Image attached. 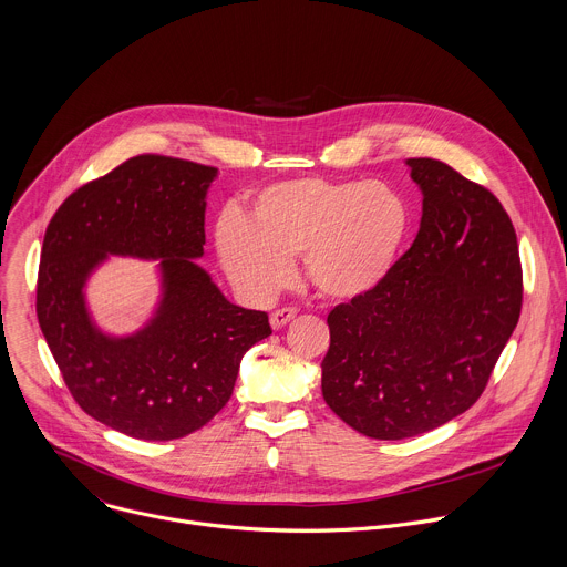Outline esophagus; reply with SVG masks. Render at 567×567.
<instances>
[{
	"label": "esophagus",
	"instance_id": "34e87169",
	"mask_svg": "<svg viewBox=\"0 0 567 567\" xmlns=\"http://www.w3.org/2000/svg\"><path fill=\"white\" fill-rule=\"evenodd\" d=\"M296 316V309L293 307H282V309H276L274 313H271V318H269V322H271V328L274 330H282L287 322L291 320Z\"/></svg>",
	"mask_w": 567,
	"mask_h": 567
}]
</instances>
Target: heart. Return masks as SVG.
Returning a JSON list of instances; mask_svg holds the SVG:
<instances>
[{"label":"heart","instance_id":"b5f03b06","mask_svg":"<svg viewBox=\"0 0 567 567\" xmlns=\"http://www.w3.org/2000/svg\"><path fill=\"white\" fill-rule=\"evenodd\" d=\"M411 206L383 182L320 177L262 188L245 215H224L215 249L228 280L249 298H271L300 256L305 278L332 300L374 291L394 267Z\"/></svg>","mask_w":567,"mask_h":567}]
</instances>
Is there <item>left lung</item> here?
I'll list each match as a JSON object with an SVG mask.
<instances>
[{"label":"left lung","instance_id":"left-lung-1","mask_svg":"<svg viewBox=\"0 0 567 567\" xmlns=\"http://www.w3.org/2000/svg\"><path fill=\"white\" fill-rule=\"evenodd\" d=\"M422 190L413 247L368 296L328 316L322 396L374 440L429 433L468 411L516 330L523 274L501 202L435 158H406Z\"/></svg>","mask_w":567,"mask_h":567}]
</instances>
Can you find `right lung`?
<instances>
[{
	"instance_id": "add662e5",
	"label": "right lung",
	"mask_w": 567,
	"mask_h": 567,
	"mask_svg": "<svg viewBox=\"0 0 567 567\" xmlns=\"http://www.w3.org/2000/svg\"><path fill=\"white\" fill-rule=\"evenodd\" d=\"M217 168L141 154L71 193L47 226L38 320L90 417L147 442L199 431L233 394L239 361L271 334L265 311L233 305L199 267ZM112 255L158 259L159 302L143 329L110 336L84 296Z\"/></svg>"
}]
</instances>
